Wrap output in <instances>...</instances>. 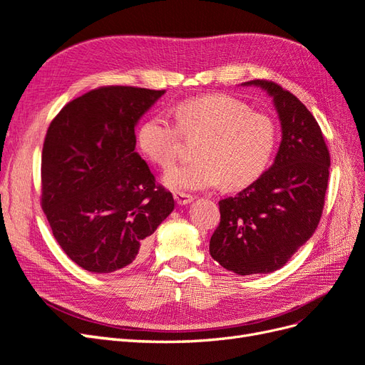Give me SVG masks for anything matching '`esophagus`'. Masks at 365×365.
I'll use <instances>...</instances> for the list:
<instances>
[{
	"mask_svg": "<svg viewBox=\"0 0 365 365\" xmlns=\"http://www.w3.org/2000/svg\"><path fill=\"white\" fill-rule=\"evenodd\" d=\"M173 197L178 205H187L193 201V196L189 193H182V192H173Z\"/></svg>",
	"mask_w": 365,
	"mask_h": 365,
	"instance_id": "1",
	"label": "esophagus"
}]
</instances>
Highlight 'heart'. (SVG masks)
I'll list each match as a JSON object with an SVG mask.
<instances>
[{
    "mask_svg": "<svg viewBox=\"0 0 365 365\" xmlns=\"http://www.w3.org/2000/svg\"><path fill=\"white\" fill-rule=\"evenodd\" d=\"M175 118L176 123L164 114L146 118L138 128V145L165 168L178 156L182 135H202L195 162L164 172V184L176 192L215 189L222 181L230 189L244 187L267 169L277 145L274 120L230 96L190 98L176 106Z\"/></svg>",
    "mask_w": 365,
    "mask_h": 365,
    "instance_id": "b5f03b06",
    "label": "heart"
}]
</instances>
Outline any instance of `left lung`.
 I'll use <instances>...</instances> for the list:
<instances>
[{"label": "left lung", "instance_id": "8db88e82", "mask_svg": "<svg viewBox=\"0 0 365 365\" xmlns=\"http://www.w3.org/2000/svg\"><path fill=\"white\" fill-rule=\"evenodd\" d=\"M247 85L272 96L283 137L271 168L236 196L219 201L220 222L210 239V254L239 275L280 269L312 237L330 168L322 128L292 93L263 79Z\"/></svg>", "mask_w": 365, "mask_h": 365}]
</instances>
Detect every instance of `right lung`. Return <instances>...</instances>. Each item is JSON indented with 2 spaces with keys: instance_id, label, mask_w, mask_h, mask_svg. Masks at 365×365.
Wrapping results in <instances>:
<instances>
[{
  "instance_id": "1",
  "label": "right lung",
  "mask_w": 365,
  "mask_h": 365,
  "mask_svg": "<svg viewBox=\"0 0 365 365\" xmlns=\"http://www.w3.org/2000/svg\"><path fill=\"white\" fill-rule=\"evenodd\" d=\"M163 94L98 86L65 105L47 129L41 205L61 248L86 271L135 262L175 207L135 152L137 121Z\"/></svg>"
}]
</instances>
